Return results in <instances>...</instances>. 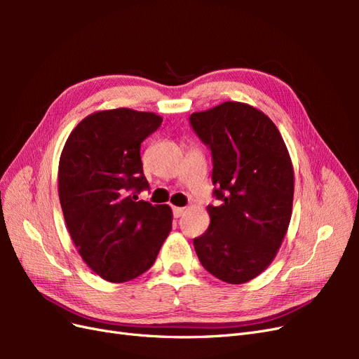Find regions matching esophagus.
Listing matches in <instances>:
<instances>
[{
  "label": "esophagus",
  "instance_id": "esophagus-1",
  "mask_svg": "<svg viewBox=\"0 0 359 359\" xmlns=\"http://www.w3.org/2000/svg\"><path fill=\"white\" fill-rule=\"evenodd\" d=\"M184 212H186V210L184 208H180V206H173V217H175V219H180Z\"/></svg>",
  "mask_w": 359,
  "mask_h": 359
}]
</instances>
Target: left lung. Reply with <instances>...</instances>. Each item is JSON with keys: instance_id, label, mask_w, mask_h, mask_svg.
<instances>
[{"instance_id": "1", "label": "left lung", "mask_w": 359, "mask_h": 359, "mask_svg": "<svg viewBox=\"0 0 359 359\" xmlns=\"http://www.w3.org/2000/svg\"><path fill=\"white\" fill-rule=\"evenodd\" d=\"M212 154L211 223L193 244L202 266L226 283L253 280L273 262L292 217L293 166L278 128L256 107L224 102L190 115Z\"/></svg>"}]
</instances>
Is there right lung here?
<instances>
[{
    "mask_svg": "<svg viewBox=\"0 0 359 359\" xmlns=\"http://www.w3.org/2000/svg\"><path fill=\"white\" fill-rule=\"evenodd\" d=\"M163 118L128 107L99 111L73 128L58 166V194L78 253L95 274L124 283L148 271L172 229L169 205L137 201L148 189L140 144Z\"/></svg>",
    "mask_w": 359,
    "mask_h": 359,
    "instance_id": "1",
    "label": "right lung"
}]
</instances>
